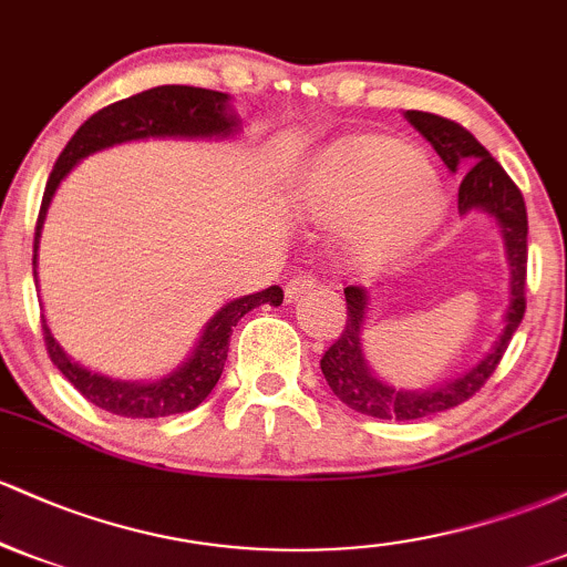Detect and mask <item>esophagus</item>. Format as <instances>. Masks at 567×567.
Listing matches in <instances>:
<instances>
[{"label":"esophagus","instance_id":"1","mask_svg":"<svg viewBox=\"0 0 567 567\" xmlns=\"http://www.w3.org/2000/svg\"><path fill=\"white\" fill-rule=\"evenodd\" d=\"M311 288H317V277L315 275H298V277H292L288 285H285V298H288V301H298V298L306 296Z\"/></svg>","mask_w":567,"mask_h":567}]
</instances>
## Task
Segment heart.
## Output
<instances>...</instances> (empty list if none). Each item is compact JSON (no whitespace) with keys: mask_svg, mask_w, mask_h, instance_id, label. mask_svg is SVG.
I'll return each instance as SVG.
<instances>
[{"mask_svg":"<svg viewBox=\"0 0 567 567\" xmlns=\"http://www.w3.org/2000/svg\"><path fill=\"white\" fill-rule=\"evenodd\" d=\"M317 216H362L351 234L360 261L381 264L419 245L437 226L442 194L424 154L386 135H351L333 143L306 178Z\"/></svg>","mask_w":567,"mask_h":567,"instance_id":"heart-1","label":"heart"}]
</instances>
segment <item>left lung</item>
Segmentation results:
<instances>
[{
    "mask_svg": "<svg viewBox=\"0 0 567 567\" xmlns=\"http://www.w3.org/2000/svg\"><path fill=\"white\" fill-rule=\"evenodd\" d=\"M405 120L432 143L434 152L451 173H464L458 186V213L483 210L496 218L504 237L506 261H509V303L504 311V330L487 351L485 360L466 370L458 379L440 383L432 389H394L381 381L362 354V330L368 320L370 292L349 285L347 296V328L338 341L322 354L320 368L324 381L343 405L362 415L386 421H415L437 415L466 402L485 386L501 357L509 347L514 330L525 315V271H528V213H525L523 192L514 186L504 167L491 157V152L466 127L445 116L429 112H405Z\"/></svg>",
    "mask_w": 567,
    "mask_h": 567,
    "instance_id": "8db88e82",
    "label": "left lung"
}]
</instances>
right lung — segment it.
I'll use <instances>...</instances> for the list:
<instances>
[{"label": "right lung", "mask_w": 567, "mask_h": 567, "mask_svg": "<svg viewBox=\"0 0 567 567\" xmlns=\"http://www.w3.org/2000/svg\"><path fill=\"white\" fill-rule=\"evenodd\" d=\"M239 130L237 114L229 109V95L218 90L188 87V84H162V87L143 90L138 95H130L125 101H116L112 106L101 109L90 116L84 125L71 135L66 148L58 157L48 186H44L42 207H39L37 231H34V279H37V247L42 237L48 207L53 202L55 188L71 173L76 162L101 152V148L116 146V143L141 141V138H229ZM282 303V288L271 285L252 296L234 298L202 330L197 347L192 357L165 379L157 381H122L95 373L74 362L61 343L50 333L48 322L42 317L44 347L50 360L66 379L74 383L76 392L87 396L97 408L109 410L125 419H162V415L186 413L194 410L213 392L220 373H224L226 351H229L231 328L247 311L256 306Z\"/></svg>", "instance_id": "obj_1"}]
</instances>
